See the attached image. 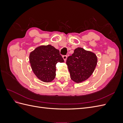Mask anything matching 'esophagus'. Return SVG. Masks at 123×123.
<instances>
[{
  "mask_svg": "<svg viewBox=\"0 0 123 123\" xmlns=\"http://www.w3.org/2000/svg\"><path fill=\"white\" fill-rule=\"evenodd\" d=\"M62 58H63V59H64V60L65 61H66L67 58V55H63L62 56Z\"/></svg>",
  "mask_w": 123,
  "mask_h": 123,
  "instance_id": "1",
  "label": "esophagus"
}]
</instances>
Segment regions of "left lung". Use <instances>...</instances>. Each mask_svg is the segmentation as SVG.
<instances>
[{"instance_id":"obj_1","label":"left lung","mask_w":123,"mask_h":123,"mask_svg":"<svg viewBox=\"0 0 123 123\" xmlns=\"http://www.w3.org/2000/svg\"><path fill=\"white\" fill-rule=\"evenodd\" d=\"M97 62L94 53L81 48H76L66 61L71 79L77 83L87 80L94 72Z\"/></svg>"}]
</instances>
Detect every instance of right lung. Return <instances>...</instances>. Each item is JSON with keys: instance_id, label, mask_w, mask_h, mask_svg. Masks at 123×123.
<instances>
[{"instance_id": "add662e5", "label": "right lung", "mask_w": 123, "mask_h": 123, "mask_svg": "<svg viewBox=\"0 0 123 123\" xmlns=\"http://www.w3.org/2000/svg\"><path fill=\"white\" fill-rule=\"evenodd\" d=\"M29 60L35 75L46 83L51 82L55 77L57 63L64 62L59 51L50 44L36 48L30 54Z\"/></svg>"}]
</instances>
